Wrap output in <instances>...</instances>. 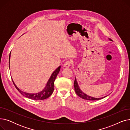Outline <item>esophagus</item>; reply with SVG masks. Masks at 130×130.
<instances>
[{
  "label": "esophagus",
  "instance_id": "34e87169",
  "mask_svg": "<svg viewBox=\"0 0 130 130\" xmlns=\"http://www.w3.org/2000/svg\"><path fill=\"white\" fill-rule=\"evenodd\" d=\"M72 63L71 61H70V60H67V61H66V62L64 63V67H66V68H69V67H70L71 66Z\"/></svg>",
  "mask_w": 130,
  "mask_h": 130
}]
</instances>
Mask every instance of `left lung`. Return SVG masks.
<instances>
[{"mask_svg":"<svg viewBox=\"0 0 130 130\" xmlns=\"http://www.w3.org/2000/svg\"><path fill=\"white\" fill-rule=\"evenodd\" d=\"M111 40H112L111 39H110ZM74 89H75V91L76 93L77 94V95H78V96H79L80 98H82L84 100H90V101H95V100H101L103 99L104 98L106 97H103V98H93L91 97L90 96H88V95H86V94H85L84 93H83L82 91L80 90V88L78 85L77 82L76 81V79L75 77V79L74 80Z\"/></svg>","mask_w":130,"mask_h":130,"instance_id":"left-lung-1","label":"left lung"}]
</instances>
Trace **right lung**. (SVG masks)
Here are the masks:
<instances>
[{"instance_id":"1","label":"right lung","mask_w":130,"mask_h":130,"mask_svg":"<svg viewBox=\"0 0 130 130\" xmlns=\"http://www.w3.org/2000/svg\"><path fill=\"white\" fill-rule=\"evenodd\" d=\"M10 54L9 55V61H10ZM60 69V66H59L57 69L52 74L51 77L50 78L49 80H48L47 83L44 88V89L41 91L40 92L35 93V94H30V93H27L26 92H24L20 90L16 86L15 84L13 82L12 80V82L14 84L16 89L19 91V92L23 95V96L29 98L31 100H43L48 98L52 94L53 91H54V81L56 79V77L58 75L59 71Z\"/></svg>"}]
</instances>
